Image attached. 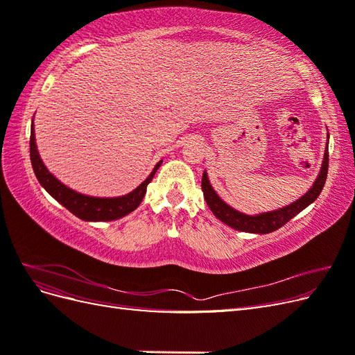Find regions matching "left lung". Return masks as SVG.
<instances>
[{
	"instance_id": "1",
	"label": "left lung",
	"mask_w": 355,
	"mask_h": 355,
	"mask_svg": "<svg viewBox=\"0 0 355 355\" xmlns=\"http://www.w3.org/2000/svg\"><path fill=\"white\" fill-rule=\"evenodd\" d=\"M327 139H329V136H327ZM327 170H329V151L326 148L324 161H323V166H321L320 175H318L317 180L314 182L313 188H311L304 197H300L297 201L288 204V206H286L283 209L268 211V213H261V214H256V216H249V214L237 211L231 206H228L227 202L222 201L218 197L216 192H214V189L211 188L206 171L202 173L201 189H202L204 198H206L207 206L210 207L214 216H216L219 220L230 225L231 228L237 230V231L252 232V234H268V232H272L278 228H282L283 225H286L290 219L295 218L297 213L302 211L305 207L309 206L311 202H314L317 200L321 189H323V187L326 184Z\"/></svg>"
}]
</instances>
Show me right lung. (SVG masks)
Listing matches in <instances>:
<instances>
[{
    "label": "right lung",
    "mask_w": 355,
    "mask_h": 355,
    "mask_svg": "<svg viewBox=\"0 0 355 355\" xmlns=\"http://www.w3.org/2000/svg\"><path fill=\"white\" fill-rule=\"evenodd\" d=\"M29 149H31L32 168H34L35 176L40 184L42 185V188H44L56 201H59L63 207H67L72 214H75V216L83 220H90V222L115 220L125 216L128 213H132L139 204L142 202L146 194L148 184L153 180L155 171L158 170L161 163H163V161L157 163V166L151 171V175H149L136 189L128 192L125 196L112 197V198L90 197V196L80 194V192L68 188L67 185H63L62 182L53 176L47 170V167L42 164L40 154L37 151V145H35L34 123L31 125Z\"/></svg>",
    "instance_id": "right-lung-1"
}]
</instances>
